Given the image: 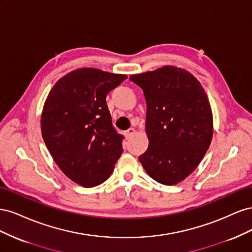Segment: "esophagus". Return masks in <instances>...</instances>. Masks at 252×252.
Listing matches in <instances>:
<instances>
[{"label":"esophagus","mask_w":252,"mask_h":252,"mask_svg":"<svg viewBox=\"0 0 252 252\" xmlns=\"http://www.w3.org/2000/svg\"><path fill=\"white\" fill-rule=\"evenodd\" d=\"M134 132H135V130H134L133 128H129L128 130H126V131H125V136H126L127 139H129V138H130L131 135H133V134H134Z\"/></svg>","instance_id":"esophagus-1"}]
</instances>
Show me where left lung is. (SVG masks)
<instances>
[{
  "label": "left lung",
  "instance_id": "left-lung-1",
  "mask_svg": "<svg viewBox=\"0 0 252 252\" xmlns=\"http://www.w3.org/2000/svg\"><path fill=\"white\" fill-rule=\"evenodd\" d=\"M147 104L149 145L139 157L150 177L164 185L187 178L202 161L213 133L211 107L200 82L173 66L130 75Z\"/></svg>",
  "mask_w": 252,
  "mask_h": 252
}]
</instances>
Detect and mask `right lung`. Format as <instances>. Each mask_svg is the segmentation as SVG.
Returning <instances> with one entry per match:
<instances>
[{
    "mask_svg": "<svg viewBox=\"0 0 252 252\" xmlns=\"http://www.w3.org/2000/svg\"><path fill=\"white\" fill-rule=\"evenodd\" d=\"M126 79L81 68L59 80L45 102L43 140L60 169L81 186L102 184L123 152V136L112 126L106 96Z\"/></svg>",
    "mask_w": 252,
    "mask_h": 252,
    "instance_id": "1",
    "label": "right lung"
}]
</instances>
